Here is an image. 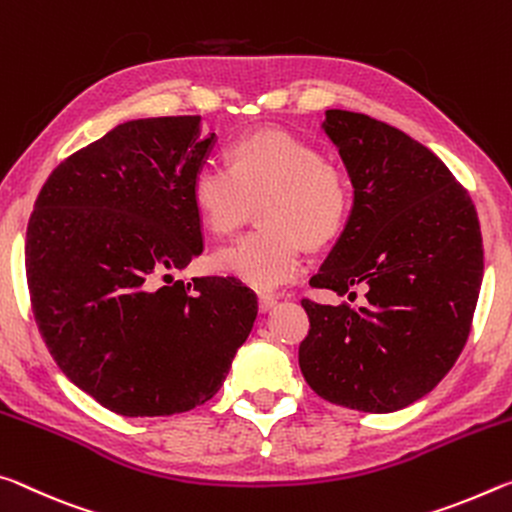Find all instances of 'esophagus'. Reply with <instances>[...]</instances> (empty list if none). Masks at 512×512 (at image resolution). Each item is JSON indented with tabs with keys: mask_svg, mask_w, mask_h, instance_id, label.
<instances>
[{
	"mask_svg": "<svg viewBox=\"0 0 512 512\" xmlns=\"http://www.w3.org/2000/svg\"><path fill=\"white\" fill-rule=\"evenodd\" d=\"M276 306V297L274 295H258V308H261V313L272 311Z\"/></svg>",
	"mask_w": 512,
	"mask_h": 512,
	"instance_id": "1",
	"label": "esophagus"
}]
</instances>
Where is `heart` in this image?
Listing matches in <instances>:
<instances>
[{
    "label": "heart",
    "mask_w": 512,
    "mask_h": 512,
    "mask_svg": "<svg viewBox=\"0 0 512 512\" xmlns=\"http://www.w3.org/2000/svg\"><path fill=\"white\" fill-rule=\"evenodd\" d=\"M226 165L208 161L192 177V208L213 236H229L256 206L261 229L215 251V272L254 290L295 279L301 245L324 247L340 236L351 211V186L311 142L286 131L233 140Z\"/></svg>",
    "instance_id": "b5f03b06"
}]
</instances>
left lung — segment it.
Segmentation results:
<instances>
[{
    "label": "left lung",
    "instance_id": "8db88e82",
    "mask_svg": "<svg viewBox=\"0 0 512 512\" xmlns=\"http://www.w3.org/2000/svg\"><path fill=\"white\" fill-rule=\"evenodd\" d=\"M322 129L354 206L311 286H365L367 301L301 299L311 331L299 367L331 404L392 413L429 395L465 347L483 279L479 215L449 167L404 131L340 108Z\"/></svg>",
    "mask_w": 512,
    "mask_h": 512
}]
</instances>
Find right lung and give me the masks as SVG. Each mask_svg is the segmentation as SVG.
Instances as JSON below:
<instances>
[{
  "instance_id": "obj_1",
  "label": "right lung",
  "mask_w": 512,
  "mask_h": 512,
  "mask_svg": "<svg viewBox=\"0 0 512 512\" xmlns=\"http://www.w3.org/2000/svg\"><path fill=\"white\" fill-rule=\"evenodd\" d=\"M213 145L199 115L117 124L65 158L33 206L24 263L38 331L67 379L117 415L201 406L254 326L240 281L172 279L204 249L190 186Z\"/></svg>"
}]
</instances>
